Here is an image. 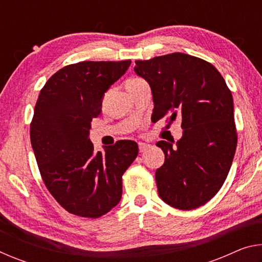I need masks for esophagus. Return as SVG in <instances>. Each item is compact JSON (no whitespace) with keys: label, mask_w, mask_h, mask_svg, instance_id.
Listing matches in <instances>:
<instances>
[{"label":"esophagus","mask_w":262,"mask_h":262,"mask_svg":"<svg viewBox=\"0 0 262 262\" xmlns=\"http://www.w3.org/2000/svg\"><path fill=\"white\" fill-rule=\"evenodd\" d=\"M150 145L148 143H143V142H140L139 143V149H140V152H144L145 150H147Z\"/></svg>","instance_id":"34e87169"}]
</instances>
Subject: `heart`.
Instances as JSON below:
<instances>
[{
  "label": "heart",
  "mask_w": 262,
  "mask_h": 262,
  "mask_svg": "<svg viewBox=\"0 0 262 262\" xmlns=\"http://www.w3.org/2000/svg\"><path fill=\"white\" fill-rule=\"evenodd\" d=\"M142 78H137V77H134V78H129V79H127L126 81V84H128V83H135V82H139V81H141Z\"/></svg>",
  "instance_id": "1"
}]
</instances>
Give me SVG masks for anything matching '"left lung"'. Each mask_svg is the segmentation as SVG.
Segmentation results:
<instances>
[{"instance_id": "1", "label": "left lung", "mask_w": 262, "mask_h": 262, "mask_svg": "<svg viewBox=\"0 0 262 262\" xmlns=\"http://www.w3.org/2000/svg\"><path fill=\"white\" fill-rule=\"evenodd\" d=\"M135 73L152 91L155 119H181L176 145L156 144L165 155L156 170L158 194L181 210L199 208L215 196L231 167L237 147L233 99L219 70L184 53L135 61Z\"/></svg>"}]
</instances>
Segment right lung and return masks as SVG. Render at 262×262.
I'll list each match as a JSON object with an SVG mask.
<instances>
[{"label": "right lung", "mask_w": 262, "mask_h": 262, "mask_svg": "<svg viewBox=\"0 0 262 262\" xmlns=\"http://www.w3.org/2000/svg\"><path fill=\"white\" fill-rule=\"evenodd\" d=\"M126 61H82L66 66L39 94L30 125L31 144L47 189L70 214L98 219L118 205L122 174L134 162V141L94 151L91 121L101 99L130 66Z\"/></svg>", "instance_id": "right-lung-1"}]
</instances>
